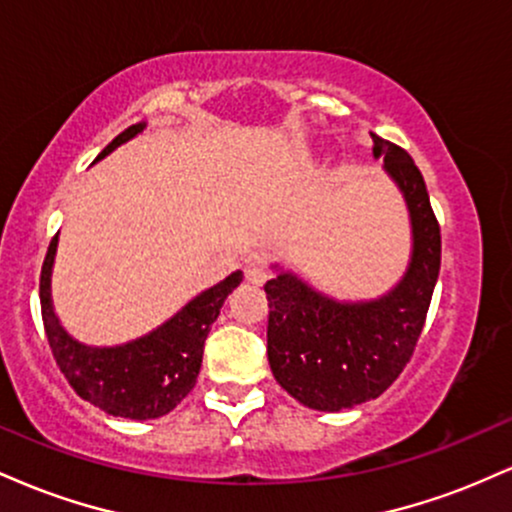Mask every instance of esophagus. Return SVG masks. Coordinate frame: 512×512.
I'll return each instance as SVG.
<instances>
[{
	"label": "esophagus",
	"mask_w": 512,
	"mask_h": 512,
	"mask_svg": "<svg viewBox=\"0 0 512 512\" xmlns=\"http://www.w3.org/2000/svg\"><path fill=\"white\" fill-rule=\"evenodd\" d=\"M245 279L252 286H262L267 281V272H264L260 260H248V264H245Z\"/></svg>",
	"instance_id": "obj_1"
}]
</instances>
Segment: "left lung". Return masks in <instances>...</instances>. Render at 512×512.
<instances>
[{
  "mask_svg": "<svg viewBox=\"0 0 512 512\" xmlns=\"http://www.w3.org/2000/svg\"><path fill=\"white\" fill-rule=\"evenodd\" d=\"M373 137L387 178L402 192L411 223L407 272L368 301H339L279 262L264 284L269 301L267 358L276 383L303 407L354 409L380 397L409 363L440 272V226L424 175L399 146Z\"/></svg>",
  "mask_w": 512,
  "mask_h": 512,
  "instance_id": "8db88e82",
  "label": "left lung"
}]
</instances>
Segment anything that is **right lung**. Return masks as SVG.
I'll list each match as a JSON object with an SVG mask.
<instances>
[{
    "label": "right lung",
    "mask_w": 512,
    "mask_h": 512,
    "mask_svg": "<svg viewBox=\"0 0 512 512\" xmlns=\"http://www.w3.org/2000/svg\"><path fill=\"white\" fill-rule=\"evenodd\" d=\"M144 129L146 122L127 127L105 146L96 161L113 154L117 146L134 139ZM57 236L52 238L40 272V308L52 356L64 378L76 395L110 416L146 421L173 411L195 387L202 368L204 339L219 317L228 293L240 286L243 274L233 272L216 286L202 291L144 337L117 346H88L64 330L52 305L50 284Z\"/></svg>",
    "instance_id": "right-lung-1"
}]
</instances>
